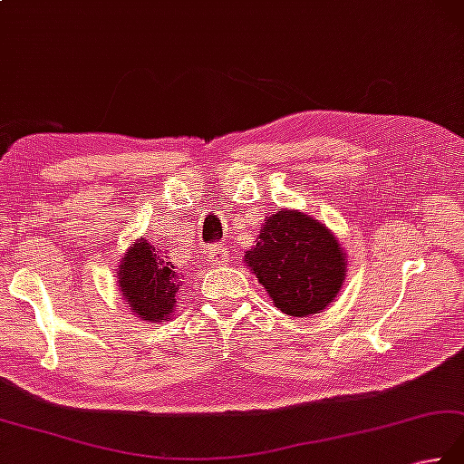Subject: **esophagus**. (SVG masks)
<instances>
[{"instance_id": "1", "label": "esophagus", "mask_w": 464, "mask_h": 464, "mask_svg": "<svg viewBox=\"0 0 464 464\" xmlns=\"http://www.w3.org/2000/svg\"><path fill=\"white\" fill-rule=\"evenodd\" d=\"M225 257H227V253L219 247H211V251H208V261L215 263V266H223Z\"/></svg>"}]
</instances>
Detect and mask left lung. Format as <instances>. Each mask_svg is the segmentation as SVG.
<instances>
[{"label":"left lung","mask_w":464,"mask_h":464,"mask_svg":"<svg viewBox=\"0 0 464 464\" xmlns=\"http://www.w3.org/2000/svg\"><path fill=\"white\" fill-rule=\"evenodd\" d=\"M243 261L276 307L294 317L325 310L340 294L348 266L328 227L292 208L267 217Z\"/></svg>","instance_id":"1"}]
</instances>
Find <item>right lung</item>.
<instances>
[{"label": "right lung", "mask_w": 464, "mask_h": 464, "mask_svg": "<svg viewBox=\"0 0 464 464\" xmlns=\"http://www.w3.org/2000/svg\"><path fill=\"white\" fill-rule=\"evenodd\" d=\"M116 274L122 297L136 317L157 324L175 312L180 276L169 261L167 249L154 247L144 237L136 239L126 249Z\"/></svg>", "instance_id": "1"}]
</instances>
